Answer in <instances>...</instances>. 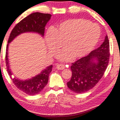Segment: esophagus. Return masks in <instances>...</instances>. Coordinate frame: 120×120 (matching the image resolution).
Masks as SVG:
<instances>
[{"mask_svg": "<svg viewBox=\"0 0 120 120\" xmlns=\"http://www.w3.org/2000/svg\"><path fill=\"white\" fill-rule=\"evenodd\" d=\"M56 68L58 70H64V68H65V65L64 64H56Z\"/></svg>", "mask_w": 120, "mask_h": 120, "instance_id": "1", "label": "esophagus"}]
</instances>
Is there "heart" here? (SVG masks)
<instances>
[{
    "instance_id": "obj_1",
    "label": "heart",
    "mask_w": 120,
    "mask_h": 120,
    "mask_svg": "<svg viewBox=\"0 0 120 120\" xmlns=\"http://www.w3.org/2000/svg\"><path fill=\"white\" fill-rule=\"evenodd\" d=\"M101 36L98 25L82 18L71 19L47 33L46 41L49 52L55 55L64 45L66 49L60 53L61 60L82 57L93 50Z\"/></svg>"
}]
</instances>
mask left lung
<instances>
[{
  "label": "left lung",
  "mask_w": 120,
  "mask_h": 120,
  "mask_svg": "<svg viewBox=\"0 0 120 120\" xmlns=\"http://www.w3.org/2000/svg\"><path fill=\"white\" fill-rule=\"evenodd\" d=\"M109 39L106 36L102 45L88 55L72 63L71 79L67 86L75 93H83L93 89L102 78L110 56Z\"/></svg>",
  "instance_id": "obj_1"
}]
</instances>
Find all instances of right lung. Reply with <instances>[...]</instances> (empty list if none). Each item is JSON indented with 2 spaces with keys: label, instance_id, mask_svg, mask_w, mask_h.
Here are the masks:
<instances>
[{
  "label": "right lung",
  "instance_id": "right-lung-1",
  "mask_svg": "<svg viewBox=\"0 0 120 120\" xmlns=\"http://www.w3.org/2000/svg\"><path fill=\"white\" fill-rule=\"evenodd\" d=\"M51 18L49 14L34 12L25 17L15 25L10 34L6 52V63L7 72L14 84L20 90L30 95H34L40 93L47 84L49 75L52 69V65L47 67L45 70L36 76L28 80H21L17 78H12V73L10 69L8 59V44L18 35L26 32L37 33L43 37L45 27Z\"/></svg>",
  "mask_w": 120,
  "mask_h": 120
}]
</instances>
